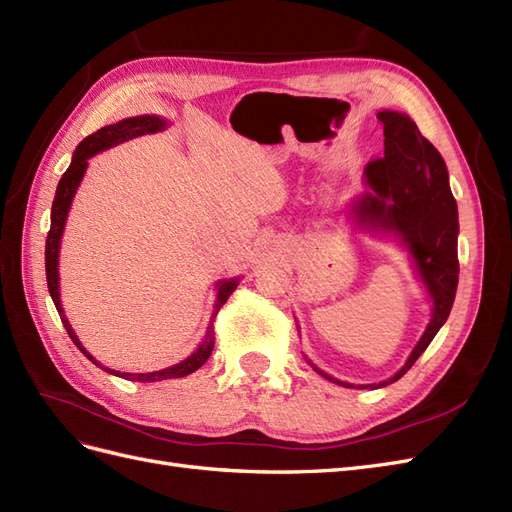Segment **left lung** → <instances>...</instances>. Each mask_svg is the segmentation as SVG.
<instances>
[{"label":"left lung","mask_w":512,"mask_h":512,"mask_svg":"<svg viewBox=\"0 0 512 512\" xmlns=\"http://www.w3.org/2000/svg\"><path fill=\"white\" fill-rule=\"evenodd\" d=\"M378 121L384 128V153L365 168L367 183L376 194H365L356 211L363 222L395 230L404 239L433 299V316L406 365L386 382L371 384L374 389L397 382L427 350L451 314L459 282L457 203L440 151L408 115L382 111ZM316 371L322 374L320 369ZM322 376L350 386L327 374Z\"/></svg>","instance_id":"left-lung-1"}]
</instances>
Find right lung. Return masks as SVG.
Segmentation results:
<instances>
[{"mask_svg": "<svg viewBox=\"0 0 512 512\" xmlns=\"http://www.w3.org/2000/svg\"><path fill=\"white\" fill-rule=\"evenodd\" d=\"M166 121L160 119V117H153V115H145V117H130V119H123L119 123H115V126H106V128H100L98 132L89 134L85 141L76 147L74 156H72V164L68 166V170L64 173V177L59 179V185H57V192H55V200H53V209H51V230L49 235H46V247H44V265H46V284H49V292H51V299L57 307L59 312V318L61 322H64V327L70 335L72 342L76 344V348H79L87 359L91 363H96L98 367H102L98 361H94V356L87 354V350L81 346L79 339H76L74 331L70 329L68 320L64 318V309H61V303H59V273H57V256H59V241H61V232H64V224H66V218H68V209H70V203L74 198V192L76 188H79V183L85 175V168H87V160L94 156V153L98 151H104L108 147H113L117 143H123L128 141V138H134V136H141V134H147V132H158V130H164ZM237 288V280H230V282H222L220 284V290H218V303H215V309H213V318H211V324L207 329V335L203 339V344H200L196 348V352L192 356H188V359L173 365V367H166V369H160V371H149V374H119V371H113V369H106L111 371V374L115 376H121L126 380H132V382H158V380H168V378H183L192 374V371H196L198 367H203L205 361L211 356V350H213V344H215V331H213V320L215 316H218L220 307L228 301V297L232 292H235Z\"/></svg>", "mask_w": 512, "mask_h": 512, "instance_id": "1", "label": "right lung"}]
</instances>
